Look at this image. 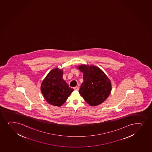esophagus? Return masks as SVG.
I'll list each match as a JSON object with an SVG mask.
<instances>
[{"label":"esophagus","instance_id":"obj_1","mask_svg":"<svg viewBox=\"0 0 152 152\" xmlns=\"http://www.w3.org/2000/svg\"><path fill=\"white\" fill-rule=\"evenodd\" d=\"M74 90H75V91H78L79 87H78V86H76V87L74 88Z\"/></svg>","mask_w":152,"mask_h":152}]
</instances>
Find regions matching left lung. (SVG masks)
<instances>
[{
	"mask_svg": "<svg viewBox=\"0 0 152 152\" xmlns=\"http://www.w3.org/2000/svg\"><path fill=\"white\" fill-rule=\"evenodd\" d=\"M78 68L83 73V82L79 92L91 106L101 104L111 94V83L104 72L97 66L82 65Z\"/></svg>",
	"mask_w": 152,
	"mask_h": 152,
	"instance_id": "8db88e82",
	"label": "left lung"
}]
</instances>
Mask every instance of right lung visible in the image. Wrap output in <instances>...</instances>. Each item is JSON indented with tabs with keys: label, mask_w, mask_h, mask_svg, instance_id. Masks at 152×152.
<instances>
[{
	"label": "right lung",
	"mask_w": 152,
	"mask_h": 152,
	"mask_svg": "<svg viewBox=\"0 0 152 152\" xmlns=\"http://www.w3.org/2000/svg\"><path fill=\"white\" fill-rule=\"evenodd\" d=\"M63 74V70L54 69L49 72L41 83L43 96L47 102L53 106H61L74 91L64 80Z\"/></svg>",
	"instance_id": "1"
}]
</instances>
